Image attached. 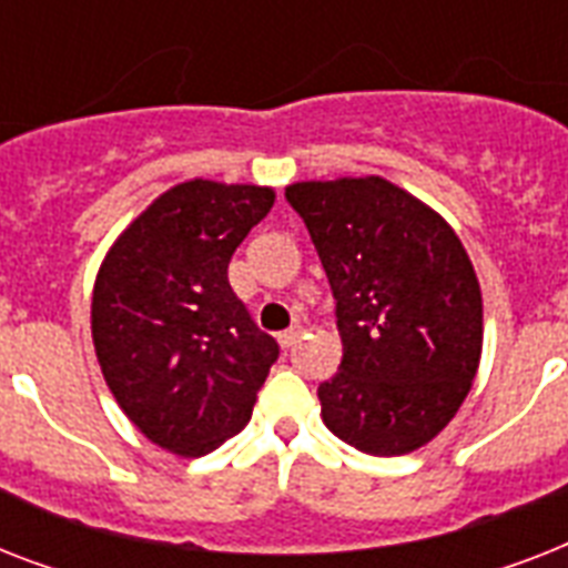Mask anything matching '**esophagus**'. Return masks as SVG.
<instances>
[{"label": "esophagus", "instance_id": "esophagus-1", "mask_svg": "<svg viewBox=\"0 0 568 568\" xmlns=\"http://www.w3.org/2000/svg\"><path fill=\"white\" fill-rule=\"evenodd\" d=\"M297 338H301V327H292V329H285V333H280L276 342H280V347H292L297 345Z\"/></svg>", "mask_w": 568, "mask_h": 568}]
</instances>
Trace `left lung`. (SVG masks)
Returning <instances> with one entry per match:
<instances>
[{"instance_id": "left-lung-1", "label": "left lung", "mask_w": 568, "mask_h": 568, "mask_svg": "<svg viewBox=\"0 0 568 568\" xmlns=\"http://www.w3.org/2000/svg\"><path fill=\"white\" fill-rule=\"evenodd\" d=\"M336 297L342 365L318 386L321 418L374 457L439 436L466 400L484 347V297L450 223L383 176L294 182Z\"/></svg>"}]
</instances>
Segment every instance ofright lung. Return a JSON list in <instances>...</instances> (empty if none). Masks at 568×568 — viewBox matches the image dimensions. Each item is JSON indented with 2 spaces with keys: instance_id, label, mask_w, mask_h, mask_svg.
Masks as SVG:
<instances>
[{
  "instance_id": "obj_1",
  "label": "right lung",
  "mask_w": 568,
  "mask_h": 568,
  "mask_svg": "<svg viewBox=\"0 0 568 568\" xmlns=\"http://www.w3.org/2000/svg\"><path fill=\"white\" fill-rule=\"evenodd\" d=\"M274 189L191 180L155 196L105 253L91 333L102 377L159 448L203 457L250 422L280 345L226 276Z\"/></svg>"
}]
</instances>
